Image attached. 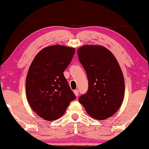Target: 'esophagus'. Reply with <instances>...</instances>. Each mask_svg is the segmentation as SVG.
I'll use <instances>...</instances> for the list:
<instances>
[{"label":"esophagus","instance_id":"1","mask_svg":"<svg viewBox=\"0 0 149 149\" xmlns=\"http://www.w3.org/2000/svg\"><path fill=\"white\" fill-rule=\"evenodd\" d=\"M74 94H75V95L76 96V97H77V96L79 95V91L77 90H74Z\"/></svg>","mask_w":149,"mask_h":149}]
</instances>
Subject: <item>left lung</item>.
Returning <instances> with one entry per match:
<instances>
[{
    "label": "left lung",
    "mask_w": 149,
    "mask_h": 149,
    "mask_svg": "<svg viewBox=\"0 0 149 149\" xmlns=\"http://www.w3.org/2000/svg\"><path fill=\"white\" fill-rule=\"evenodd\" d=\"M77 54L88 80V92L79 101L93 118L111 117L121 105L125 94L124 77L117 59L100 45H84Z\"/></svg>",
    "instance_id": "left-lung-1"
}]
</instances>
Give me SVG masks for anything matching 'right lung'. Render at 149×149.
Instances as JSON below:
<instances>
[{"instance_id": "right-lung-1", "label": "right lung", "mask_w": 149, "mask_h": 149, "mask_svg": "<svg viewBox=\"0 0 149 149\" xmlns=\"http://www.w3.org/2000/svg\"><path fill=\"white\" fill-rule=\"evenodd\" d=\"M74 54V48L59 45L48 46L36 55L29 68L26 97L32 110L45 120L61 118L75 100L63 74Z\"/></svg>"}]
</instances>
